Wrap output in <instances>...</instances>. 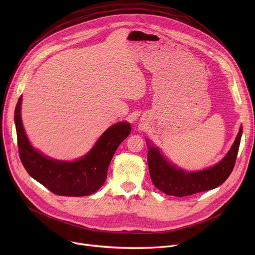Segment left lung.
Returning <instances> with one entry per match:
<instances>
[{
	"instance_id": "1",
	"label": "left lung",
	"mask_w": 255,
	"mask_h": 255,
	"mask_svg": "<svg viewBox=\"0 0 255 255\" xmlns=\"http://www.w3.org/2000/svg\"><path fill=\"white\" fill-rule=\"evenodd\" d=\"M242 131L241 127L231 150L219 163L205 170L191 172L170 164L159 149L146 140L149 146L148 165L154 186L167 195L178 197L216 188L226 181L234 169Z\"/></svg>"
}]
</instances>
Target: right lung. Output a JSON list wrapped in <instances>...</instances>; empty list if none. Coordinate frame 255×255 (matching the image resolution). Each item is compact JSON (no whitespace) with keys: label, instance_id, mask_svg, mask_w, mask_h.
I'll list each match as a JSON object with an SVG mask.
<instances>
[{"label":"right lung","instance_id":"obj_1","mask_svg":"<svg viewBox=\"0 0 255 255\" xmlns=\"http://www.w3.org/2000/svg\"><path fill=\"white\" fill-rule=\"evenodd\" d=\"M19 97L14 112V122L20 161L29 175L55 193L63 196H85L96 192L104 184L112 158L131 132L127 122H121L107 129L93 149L76 161L50 159L31 145L22 126Z\"/></svg>","mask_w":255,"mask_h":255}]
</instances>
